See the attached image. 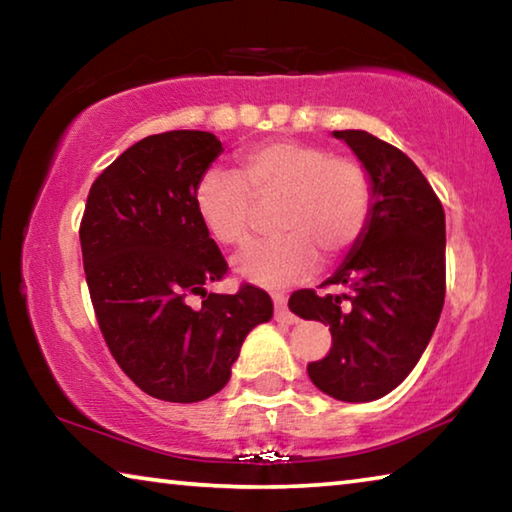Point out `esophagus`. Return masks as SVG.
Here are the masks:
<instances>
[{"mask_svg":"<svg viewBox=\"0 0 512 512\" xmlns=\"http://www.w3.org/2000/svg\"><path fill=\"white\" fill-rule=\"evenodd\" d=\"M273 305H275L277 323H287V325L298 323V316H293L287 307V298H284V293H273Z\"/></svg>","mask_w":512,"mask_h":512,"instance_id":"1","label":"esophagus"}]
</instances>
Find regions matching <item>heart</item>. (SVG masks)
I'll use <instances>...</instances> for the list:
<instances>
[{
  "label": "heart",
  "mask_w": 512,
  "mask_h": 512,
  "mask_svg": "<svg viewBox=\"0 0 512 512\" xmlns=\"http://www.w3.org/2000/svg\"><path fill=\"white\" fill-rule=\"evenodd\" d=\"M370 178L363 164L298 140H273L241 155L239 176L205 171L196 183V214L212 239L239 246L255 207L273 203L277 235L241 250L235 271L259 287H284L357 244L370 214Z\"/></svg>",
  "instance_id": "heart-1"
}]
</instances>
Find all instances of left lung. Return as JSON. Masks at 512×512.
<instances>
[{"instance_id": "left-lung-1", "label": "left lung", "mask_w": 512, "mask_h": 512, "mask_svg": "<svg viewBox=\"0 0 512 512\" xmlns=\"http://www.w3.org/2000/svg\"><path fill=\"white\" fill-rule=\"evenodd\" d=\"M370 178V214L357 244L323 284L348 293L296 291L293 314L320 320L332 350L307 366L318 391L372 402L409 377L445 302V210L409 155L366 131H334Z\"/></svg>"}]
</instances>
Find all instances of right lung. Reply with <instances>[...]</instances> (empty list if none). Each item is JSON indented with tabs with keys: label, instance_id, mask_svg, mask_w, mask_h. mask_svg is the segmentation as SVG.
Masks as SVG:
<instances>
[{
	"label": "right lung",
	"instance_id": "obj_1",
	"mask_svg": "<svg viewBox=\"0 0 512 512\" xmlns=\"http://www.w3.org/2000/svg\"><path fill=\"white\" fill-rule=\"evenodd\" d=\"M223 153L205 131L144 137L94 180L81 221L85 280L103 339L144 393L192 404L219 393L268 293H207L228 264L196 214V183ZM201 295L192 308L188 298Z\"/></svg>",
	"mask_w": 512,
	"mask_h": 512
}]
</instances>
